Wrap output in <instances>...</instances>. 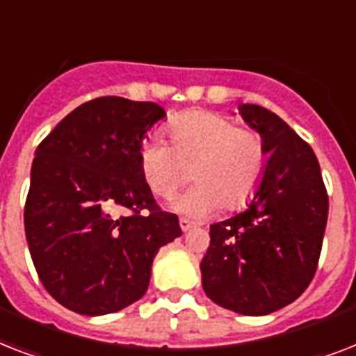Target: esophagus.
<instances>
[{"instance_id": "esophagus-1", "label": "esophagus", "mask_w": 356, "mask_h": 356, "mask_svg": "<svg viewBox=\"0 0 356 356\" xmlns=\"http://www.w3.org/2000/svg\"><path fill=\"white\" fill-rule=\"evenodd\" d=\"M179 225H181V229H183L184 233H186V231H190V229L195 227L194 222H190V220H186V218H181V220H179Z\"/></svg>"}]
</instances>
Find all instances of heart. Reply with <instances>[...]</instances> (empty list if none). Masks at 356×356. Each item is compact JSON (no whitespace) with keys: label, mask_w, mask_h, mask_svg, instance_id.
<instances>
[{"label":"heart","mask_w":356,"mask_h":356,"mask_svg":"<svg viewBox=\"0 0 356 356\" xmlns=\"http://www.w3.org/2000/svg\"><path fill=\"white\" fill-rule=\"evenodd\" d=\"M170 138L172 145L147 140L140 147V172L156 197H172L192 175L197 183L175 209L200 218L222 205L238 209L257 194L268 149L254 129L236 127L218 113L190 111L170 123Z\"/></svg>","instance_id":"obj_1"}]
</instances>
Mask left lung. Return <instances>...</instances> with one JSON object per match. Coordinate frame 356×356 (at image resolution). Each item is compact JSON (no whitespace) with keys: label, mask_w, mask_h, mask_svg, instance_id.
Returning <instances> with one entry per match:
<instances>
[{"label":"left lung","mask_w":356,"mask_h":356,"mask_svg":"<svg viewBox=\"0 0 356 356\" xmlns=\"http://www.w3.org/2000/svg\"><path fill=\"white\" fill-rule=\"evenodd\" d=\"M240 114L264 138L268 166L248 209L211 225L201 275L216 305L264 316L296 301L314 279L329 195L314 151L286 122L249 103Z\"/></svg>","instance_id":"left-lung-1"}]
</instances>
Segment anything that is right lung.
Segmentation results:
<instances>
[{"label": "right lung", "instance_id": "1", "mask_svg": "<svg viewBox=\"0 0 356 356\" xmlns=\"http://www.w3.org/2000/svg\"><path fill=\"white\" fill-rule=\"evenodd\" d=\"M164 108L105 96L83 103L35 151L24 223L49 296L77 314L118 312L149 286L159 249L181 236L153 200L140 147Z\"/></svg>", "mask_w": 356, "mask_h": 356}]
</instances>
